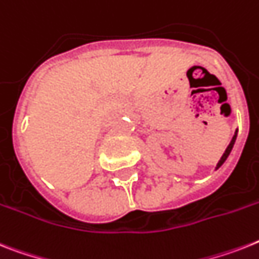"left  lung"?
Returning <instances> with one entry per match:
<instances>
[{
	"label": "left lung",
	"mask_w": 259,
	"mask_h": 259,
	"mask_svg": "<svg viewBox=\"0 0 259 259\" xmlns=\"http://www.w3.org/2000/svg\"><path fill=\"white\" fill-rule=\"evenodd\" d=\"M237 132H238V130H235V133H234V136H233L232 141H230V144H229V146H228V148H226V150H225L224 155H222V157H221V159H220V161H218V163H217V167H215V169H220L221 166L224 165V162H225V161H226V159H228L229 154H230V151H232L233 146H234V144H235V140H237Z\"/></svg>",
	"instance_id": "left-lung-1"
}]
</instances>
